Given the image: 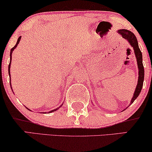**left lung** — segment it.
<instances>
[{
  "mask_svg": "<svg viewBox=\"0 0 152 152\" xmlns=\"http://www.w3.org/2000/svg\"><path fill=\"white\" fill-rule=\"evenodd\" d=\"M117 33L121 35L123 38L125 39L126 40L128 41V42L129 43L130 45L133 47L134 53H135V58H136L137 68H138V80H137V84L136 85V87H135V91H134L133 96L132 98L131 103L129 105H131L135 101V100L138 97L143 86L144 77H145V71H144V66L142 64V54L141 51L139 48L138 42H137L136 37H135V35L131 31L126 30V29H119V30L117 31ZM128 107L125 108L124 110L127 109Z\"/></svg>",
  "mask_w": 152,
  "mask_h": 152,
  "instance_id": "left-lung-1",
  "label": "left lung"
}]
</instances>
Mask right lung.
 Masks as SVG:
<instances>
[{
    "instance_id": "obj_1",
    "label": "right lung",
    "mask_w": 152,
    "mask_h": 152,
    "mask_svg": "<svg viewBox=\"0 0 152 152\" xmlns=\"http://www.w3.org/2000/svg\"><path fill=\"white\" fill-rule=\"evenodd\" d=\"M21 36H20V37H19V38H18V40H17V43H16V45H15V46L14 47H12V48L11 49V50H10V64H9V66H8V73H9V76H10V82L11 83V78H10V66H11V61H12V52H13V51L15 50L16 49V47H17V45H18V44L19 43V41L21 40ZM10 86H11V84H10ZM11 88H12V86H11ZM63 105V104L61 105L60 106V107H61V106ZM59 107H58V108H56V109H54V110H51V111H50L48 112V113H51V112H55V111H56L58 109ZM27 108V107H26ZM27 109H28V110H30L31 111V110L30 109H28V108H27ZM40 113H42V112H40ZM42 113H46V112H42Z\"/></svg>"
}]
</instances>
